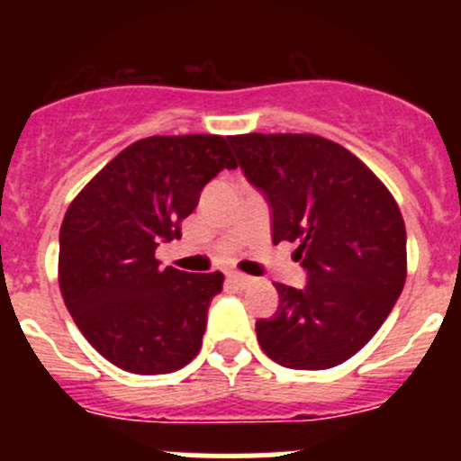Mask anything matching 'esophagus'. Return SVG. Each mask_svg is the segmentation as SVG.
<instances>
[{"instance_id": "obj_1", "label": "esophagus", "mask_w": 461, "mask_h": 461, "mask_svg": "<svg viewBox=\"0 0 461 461\" xmlns=\"http://www.w3.org/2000/svg\"><path fill=\"white\" fill-rule=\"evenodd\" d=\"M227 281L234 283V285H236V287H240V290H245V287H248V285H252L254 278H252V276H248V274L231 272V274H227Z\"/></svg>"}]
</instances>
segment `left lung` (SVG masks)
Segmentation results:
<instances>
[{"instance_id": "obj_1", "label": "left lung", "mask_w": 461, "mask_h": 461, "mask_svg": "<svg viewBox=\"0 0 461 461\" xmlns=\"http://www.w3.org/2000/svg\"><path fill=\"white\" fill-rule=\"evenodd\" d=\"M272 209V240H296L308 283H276L278 308L257 321L269 359L325 370L361 350L406 283V225L379 178L341 144L312 133L227 138Z\"/></svg>"}]
</instances>
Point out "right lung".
<instances>
[{
    "label": "right lung",
    "mask_w": 461,
    "mask_h": 461,
    "mask_svg": "<svg viewBox=\"0 0 461 461\" xmlns=\"http://www.w3.org/2000/svg\"><path fill=\"white\" fill-rule=\"evenodd\" d=\"M236 169L222 136H151L129 144L67 209L59 290L104 359L127 373L187 366L203 346L222 274L160 267L156 249L180 239L204 185Z\"/></svg>",
    "instance_id": "right-lung-1"
}]
</instances>
